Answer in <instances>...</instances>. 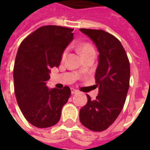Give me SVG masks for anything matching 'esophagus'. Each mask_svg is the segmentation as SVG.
Listing matches in <instances>:
<instances>
[{
  "mask_svg": "<svg viewBox=\"0 0 150 150\" xmlns=\"http://www.w3.org/2000/svg\"><path fill=\"white\" fill-rule=\"evenodd\" d=\"M77 90L76 89H75V88H71V94H75V93H77Z\"/></svg>",
  "mask_w": 150,
  "mask_h": 150,
  "instance_id": "34e87169",
  "label": "esophagus"
}]
</instances>
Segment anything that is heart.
Returning a JSON list of instances; mask_svg holds the SVG:
<instances>
[{
	"label": "heart",
	"mask_w": 150,
	"mask_h": 150,
	"mask_svg": "<svg viewBox=\"0 0 150 150\" xmlns=\"http://www.w3.org/2000/svg\"><path fill=\"white\" fill-rule=\"evenodd\" d=\"M79 51L83 57L91 54H96V50H95L94 46L89 42L82 43L79 46ZM67 54V49H65L62 53V56H61L62 59H65Z\"/></svg>",
	"instance_id": "b5f03b06"
}]
</instances>
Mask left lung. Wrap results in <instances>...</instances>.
<instances>
[{
  "label": "left lung",
  "instance_id": "obj_1",
  "mask_svg": "<svg viewBox=\"0 0 150 150\" xmlns=\"http://www.w3.org/2000/svg\"><path fill=\"white\" fill-rule=\"evenodd\" d=\"M97 47L99 64L96 71L95 100L87 95L88 103L79 110V120L90 130L107 129L118 117L129 88L130 65L122 44L115 36L102 30L80 29Z\"/></svg>",
  "mask_w": 150,
  "mask_h": 150
}]
</instances>
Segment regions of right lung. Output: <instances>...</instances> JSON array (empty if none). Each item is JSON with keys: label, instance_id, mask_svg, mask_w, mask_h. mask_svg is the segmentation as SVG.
Returning <instances> with one entry per match:
<instances>
[{"label": "right lung", "instance_id": "obj_1", "mask_svg": "<svg viewBox=\"0 0 150 150\" xmlns=\"http://www.w3.org/2000/svg\"><path fill=\"white\" fill-rule=\"evenodd\" d=\"M73 30L44 25L28 35L18 48L13 68L15 96L25 118L35 127L56 125L71 96L67 86L50 90L46 84L50 69L59 67L62 51L73 40Z\"/></svg>", "mask_w": 150, "mask_h": 150}]
</instances>
